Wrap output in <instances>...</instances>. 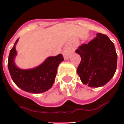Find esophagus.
Instances as JSON below:
<instances>
[{
	"label": "esophagus",
	"instance_id": "obj_1",
	"mask_svg": "<svg viewBox=\"0 0 124 124\" xmlns=\"http://www.w3.org/2000/svg\"><path fill=\"white\" fill-rule=\"evenodd\" d=\"M70 55H71V53L67 50H65L63 51V57L65 58V59H67L70 57Z\"/></svg>",
	"mask_w": 124,
	"mask_h": 124
}]
</instances>
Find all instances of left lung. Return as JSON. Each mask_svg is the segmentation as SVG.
<instances>
[{
    "label": "left lung",
    "mask_w": 124,
    "mask_h": 124,
    "mask_svg": "<svg viewBox=\"0 0 124 124\" xmlns=\"http://www.w3.org/2000/svg\"><path fill=\"white\" fill-rule=\"evenodd\" d=\"M76 52L81 57L77 72L83 84L101 87L113 77L117 56L114 44L107 35L97 33L95 38L81 45Z\"/></svg>",
    "instance_id": "1"
}]
</instances>
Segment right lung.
<instances>
[{
  "label": "right lung",
  "instance_id": "right-lung-1",
  "mask_svg": "<svg viewBox=\"0 0 124 124\" xmlns=\"http://www.w3.org/2000/svg\"><path fill=\"white\" fill-rule=\"evenodd\" d=\"M18 41L17 39L8 57V70L12 80L18 87L30 93H39L48 91L54 83L59 65L64 60L63 56L59 54L47 57L42 64L34 68L20 69L14 62Z\"/></svg>",
  "mask_w": 124,
  "mask_h": 124
}]
</instances>
